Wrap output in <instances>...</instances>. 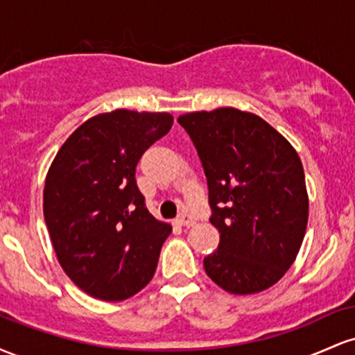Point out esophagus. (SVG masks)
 <instances>
[{
	"label": "esophagus",
	"mask_w": 355,
	"mask_h": 355,
	"mask_svg": "<svg viewBox=\"0 0 355 355\" xmlns=\"http://www.w3.org/2000/svg\"><path fill=\"white\" fill-rule=\"evenodd\" d=\"M175 223H177L178 227H190L191 223H193V220L189 215H180L177 220H175Z\"/></svg>",
	"instance_id": "34e87169"
}]
</instances>
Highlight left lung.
Wrapping results in <instances>:
<instances>
[{
  "mask_svg": "<svg viewBox=\"0 0 355 355\" xmlns=\"http://www.w3.org/2000/svg\"><path fill=\"white\" fill-rule=\"evenodd\" d=\"M178 123L197 148L220 234L203 259L207 275L230 294L266 291L294 263L307 227L299 155L267 121L237 108L187 113Z\"/></svg>",
  "mask_w": 355,
  "mask_h": 355,
  "instance_id": "8db88e82",
  "label": "left lung"
}]
</instances>
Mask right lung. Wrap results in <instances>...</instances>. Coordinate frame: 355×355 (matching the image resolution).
I'll return each instance as SVG.
<instances>
[{
    "instance_id": "1",
    "label": "right lung",
    "mask_w": 355,
    "mask_h": 355,
    "mask_svg": "<svg viewBox=\"0 0 355 355\" xmlns=\"http://www.w3.org/2000/svg\"><path fill=\"white\" fill-rule=\"evenodd\" d=\"M172 123L168 113H101L71 133L50 166L43 211L53 247L67 275L95 299H128L155 274L172 227L146 209L135 172Z\"/></svg>"
}]
</instances>
